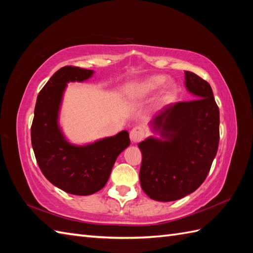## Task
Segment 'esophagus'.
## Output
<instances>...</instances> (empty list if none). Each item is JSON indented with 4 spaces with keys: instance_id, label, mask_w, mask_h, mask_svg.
Returning <instances> with one entry per match:
<instances>
[{
    "instance_id": "obj_1",
    "label": "esophagus",
    "mask_w": 253,
    "mask_h": 253,
    "mask_svg": "<svg viewBox=\"0 0 253 253\" xmlns=\"http://www.w3.org/2000/svg\"><path fill=\"white\" fill-rule=\"evenodd\" d=\"M129 136H130V140L133 143H137L139 141L143 140L144 136H146V132H144V129H143L142 127L136 126V127H133L132 129H131Z\"/></svg>"
}]
</instances>
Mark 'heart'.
I'll return each mask as SVG.
<instances>
[{"label":"heart","mask_w":253,"mask_h":253,"mask_svg":"<svg viewBox=\"0 0 253 253\" xmlns=\"http://www.w3.org/2000/svg\"><path fill=\"white\" fill-rule=\"evenodd\" d=\"M165 77L164 76H152L141 80V82L131 84L128 88V98L132 102H140L143 101L148 95L154 92L161 84L164 83ZM174 90V84L171 83H169L164 88V94L165 96L169 95Z\"/></svg>","instance_id":"1"}]
</instances>
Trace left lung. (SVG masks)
I'll return each instance as SVG.
<instances>
[{"label": "left lung", "instance_id": "left-lung-1", "mask_svg": "<svg viewBox=\"0 0 253 253\" xmlns=\"http://www.w3.org/2000/svg\"><path fill=\"white\" fill-rule=\"evenodd\" d=\"M185 80L197 99L163 107L151 121L162 139L138 143L141 188L155 201H175L197 190L217 152L219 110L211 85L191 72H185Z\"/></svg>", "mask_w": 253, "mask_h": 253}]
</instances>
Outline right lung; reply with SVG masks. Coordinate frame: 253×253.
Returning <instances> with one entry per match:
<instances>
[{"label": "right lung", "mask_w": 253, "mask_h": 253, "mask_svg": "<svg viewBox=\"0 0 253 253\" xmlns=\"http://www.w3.org/2000/svg\"><path fill=\"white\" fill-rule=\"evenodd\" d=\"M93 71L64 66L38 94L31 125V144L42 173L51 184L72 195L89 196L109 180L115 161L130 144L126 130L85 146L69 143L58 126V112L69 82H84Z\"/></svg>", "instance_id": "obj_1"}]
</instances>
